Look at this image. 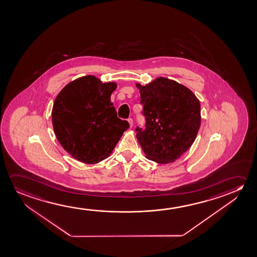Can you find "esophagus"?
I'll return each mask as SVG.
<instances>
[{"label": "esophagus", "mask_w": 257, "mask_h": 257, "mask_svg": "<svg viewBox=\"0 0 257 257\" xmlns=\"http://www.w3.org/2000/svg\"><path fill=\"white\" fill-rule=\"evenodd\" d=\"M127 121L130 123V127H133V125H134V120H133V118H128Z\"/></svg>", "instance_id": "1"}]
</instances>
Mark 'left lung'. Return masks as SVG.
Here are the masks:
<instances>
[{"mask_svg": "<svg viewBox=\"0 0 257 257\" xmlns=\"http://www.w3.org/2000/svg\"><path fill=\"white\" fill-rule=\"evenodd\" d=\"M136 86L146 120L144 129L135 128L139 143L150 160L174 162L190 149L198 135L201 123L199 100L190 89L165 77Z\"/></svg>", "mask_w": 257, "mask_h": 257, "instance_id": "8db88e82", "label": "left lung"}]
</instances>
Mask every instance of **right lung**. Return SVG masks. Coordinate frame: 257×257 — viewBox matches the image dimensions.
<instances>
[{
    "label": "right lung",
    "mask_w": 257,
    "mask_h": 257,
    "mask_svg": "<svg viewBox=\"0 0 257 257\" xmlns=\"http://www.w3.org/2000/svg\"><path fill=\"white\" fill-rule=\"evenodd\" d=\"M114 83L93 75L75 80L59 92L52 107L57 139L73 158L85 164L107 158L130 124L117 117L110 101Z\"/></svg>",
    "instance_id": "right-lung-1"
}]
</instances>
